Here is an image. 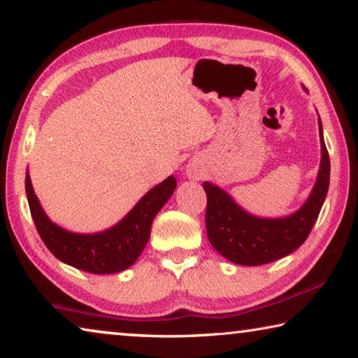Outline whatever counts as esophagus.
<instances>
[{"mask_svg": "<svg viewBox=\"0 0 358 358\" xmlns=\"http://www.w3.org/2000/svg\"><path fill=\"white\" fill-rule=\"evenodd\" d=\"M187 175H189V177L194 178V180H201L203 177V171L201 167L192 166V167L187 169Z\"/></svg>", "mask_w": 358, "mask_h": 358, "instance_id": "esophagus-1", "label": "esophagus"}]
</instances>
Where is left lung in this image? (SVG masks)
Here are the masks:
<instances>
[{
  "label": "left lung",
  "mask_w": 358,
  "mask_h": 358,
  "mask_svg": "<svg viewBox=\"0 0 358 358\" xmlns=\"http://www.w3.org/2000/svg\"><path fill=\"white\" fill-rule=\"evenodd\" d=\"M319 136L322 157L316 185L303 207L290 216L278 220L252 216L238 207L226 191L205 181V226L211 246L221 256L234 264L254 266L273 262L303 245L317 220L330 185V157L324 142L320 118Z\"/></svg>",
  "instance_id": "1"
}]
</instances>
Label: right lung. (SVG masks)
I'll return each mask as SVG.
<instances>
[{
    "label": "right lung",
    "mask_w": 358,
    "mask_h": 358,
    "mask_svg": "<svg viewBox=\"0 0 358 358\" xmlns=\"http://www.w3.org/2000/svg\"><path fill=\"white\" fill-rule=\"evenodd\" d=\"M177 187V180L166 178L150 189L117 226L104 232L72 234L48 220L36 197L27 172L25 189L34 226L50 252L62 262L94 275L123 271L136 262L150 238L151 222Z\"/></svg>",
    "instance_id": "1"
}]
</instances>
